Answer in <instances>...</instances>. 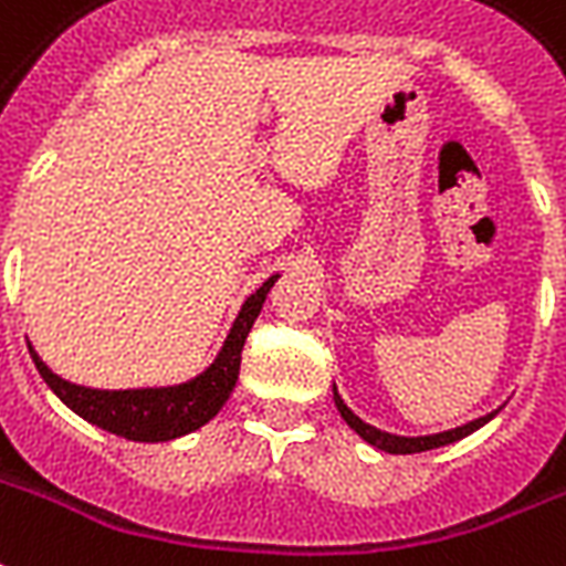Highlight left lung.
<instances>
[{
	"mask_svg": "<svg viewBox=\"0 0 566 566\" xmlns=\"http://www.w3.org/2000/svg\"><path fill=\"white\" fill-rule=\"evenodd\" d=\"M333 396H336V408L338 413L345 417L347 426H350L363 441H368L371 447H378V450H384V453H422V450H434V447H443V443L459 441V438H464V434H471L474 429H480L483 422L492 420V413H489V417H480V420L468 422V426H459V429H450V432L429 434V438H399V434H387V432H380V429H375V426L363 422L357 413L350 411L345 401H342L338 392H333Z\"/></svg>",
	"mask_w": 566,
	"mask_h": 566,
	"instance_id": "8db88e82",
	"label": "left lung"
}]
</instances>
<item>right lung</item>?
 Returning a JSON list of instances; mask_svg holds the SVG:
<instances>
[{"mask_svg": "<svg viewBox=\"0 0 566 566\" xmlns=\"http://www.w3.org/2000/svg\"><path fill=\"white\" fill-rule=\"evenodd\" d=\"M275 279L279 275H272L270 282H263L245 300L240 315L230 326V336L224 347H221L219 357H216V363L200 378L179 384V387L123 389V392L86 389L62 380L60 375H53L38 359L32 347H29V354L35 359V368L41 371V378L48 380V387L69 405L71 411L81 413L83 420H90L92 426H98V429L111 434H119V438H128V441H174V438H182V434L207 426L224 408V401L230 399V392L237 387V378H240L242 345L249 338L251 324L261 315L263 300L270 294Z\"/></svg>", "mask_w": 566, "mask_h": 566, "instance_id": "add662e5", "label": "right lung"}]
</instances>
